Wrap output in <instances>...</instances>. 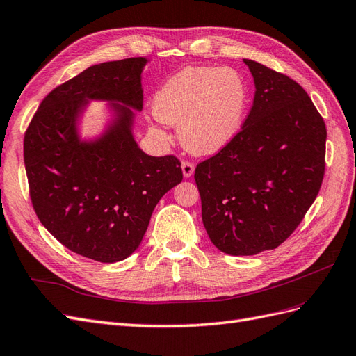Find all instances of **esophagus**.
I'll list each match as a JSON object with an SVG mask.
<instances>
[{"label": "esophagus", "instance_id": "34e87169", "mask_svg": "<svg viewBox=\"0 0 356 356\" xmlns=\"http://www.w3.org/2000/svg\"><path fill=\"white\" fill-rule=\"evenodd\" d=\"M182 174H184V178H190L193 175V172H195V165L191 163L188 160L182 161Z\"/></svg>", "mask_w": 356, "mask_h": 356}]
</instances>
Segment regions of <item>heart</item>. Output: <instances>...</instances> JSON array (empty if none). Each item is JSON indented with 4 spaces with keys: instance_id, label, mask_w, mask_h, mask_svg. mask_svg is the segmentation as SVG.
Here are the masks:
<instances>
[{
    "instance_id": "heart-1",
    "label": "heart",
    "mask_w": 356,
    "mask_h": 356,
    "mask_svg": "<svg viewBox=\"0 0 356 356\" xmlns=\"http://www.w3.org/2000/svg\"><path fill=\"white\" fill-rule=\"evenodd\" d=\"M246 102V83L236 70L187 67L159 89L153 114L161 123L179 127L188 152L211 154L238 134Z\"/></svg>"
}]
</instances>
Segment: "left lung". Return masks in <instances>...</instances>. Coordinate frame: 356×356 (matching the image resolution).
Masks as SVG:
<instances>
[{
  "label": "left lung",
  "instance_id": "obj_1",
  "mask_svg": "<svg viewBox=\"0 0 356 356\" xmlns=\"http://www.w3.org/2000/svg\"><path fill=\"white\" fill-rule=\"evenodd\" d=\"M243 62L255 83L251 111L232 141L195 170L204 229L229 255L285 242L325 174L327 127L306 90L263 63Z\"/></svg>",
  "mask_w": 356,
  "mask_h": 356
}]
</instances>
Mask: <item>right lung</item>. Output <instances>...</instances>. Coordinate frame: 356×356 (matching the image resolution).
I'll use <instances>...</instances> for the list:
<instances>
[{
    "label": "right lung",
    "instance_id": "1",
    "mask_svg": "<svg viewBox=\"0 0 356 356\" xmlns=\"http://www.w3.org/2000/svg\"><path fill=\"white\" fill-rule=\"evenodd\" d=\"M145 63L127 58L84 70L41 101L25 132V169L38 220L70 251L95 261L131 255L161 196L182 181L178 157H152L138 148L126 106H117V120L96 143H80L75 131L89 99L143 110Z\"/></svg>",
    "mask_w": 356,
    "mask_h": 356
}]
</instances>
